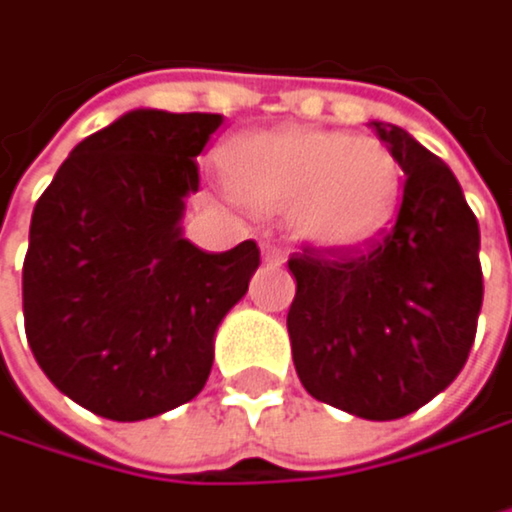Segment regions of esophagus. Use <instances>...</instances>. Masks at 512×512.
<instances>
[{
	"mask_svg": "<svg viewBox=\"0 0 512 512\" xmlns=\"http://www.w3.org/2000/svg\"><path fill=\"white\" fill-rule=\"evenodd\" d=\"M262 259H265L268 265H283V262H286V247H280V244H265V247H262Z\"/></svg>",
	"mask_w": 512,
	"mask_h": 512,
	"instance_id": "34e87169",
	"label": "esophagus"
}]
</instances>
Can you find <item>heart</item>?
<instances>
[{"label":"heart","mask_w":512,"mask_h":512,"mask_svg":"<svg viewBox=\"0 0 512 512\" xmlns=\"http://www.w3.org/2000/svg\"><path fill=\"white\" fill-rule=\"evenodd\" d=\"M229 193L253 211H286L298 241L346 253L393 220L402 169L373 136L331 128L241 133L220 151Z\"/></svg>","instance_id":"obj_1"}]
</instances>
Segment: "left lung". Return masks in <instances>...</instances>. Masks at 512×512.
I'll return each mask as SVG.
<instances>
[{
  "label": "left lung",
  "instance_id": "obj_1",
  "mask_svg": "<svg viewBox=\"0 0 512 512\" xmlns=\"http://www.w3.org/2000/svg\"><path fill=\"white\" fill-rule=\"evenodd\" d=\"M405 172L390 232L364 253L307 247L289 259L292 361L310 396L396 420L459 376L483 304L480 229L450 166L396 125L373 122Z\"/></svg>",
  "mask_w": 512,
  "mask_h": 512
}]
</instances>
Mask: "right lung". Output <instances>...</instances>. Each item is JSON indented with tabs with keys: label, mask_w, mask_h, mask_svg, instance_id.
<instances>
[{
	"label": "right lung",
	"mask_w": 512,
	"mask_h": 512,
	"mask_svg": "<svg viewBox=\"0 0 512 512\" xmlns=\"http://www.w3.org/2000/svg\"><path fill=\"white\" fill-rule=\"evenodd\" d=\"M220 125L214 113L130 110L68 154L32 211L26 340L50 382L107 420L190 402L259 268L256 241L205 253L181 232L196 157Z\"/></svg>",
	"instance_id": "add662e5"
}]
</instances>
